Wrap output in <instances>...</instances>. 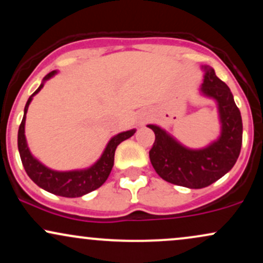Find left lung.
Masks as SVG:
<instances>
[{
    "label": "left lung",
    "mask_w": 263,
    "mask_h": 263,
    "mask_svg": "<svg viewBox=\"0 0 263 263\" xmlns=\"http://www.w3.org/2000/svg\"><path fill=\"white\" fill-rule=\"evenodd\" d=\"M203 69L200 92L218 104L221 123L218 140L204 148L192 149L159 126L147 125L156 135L149 159L157 174L165 182L190 189L205 188L224 177L236 163L242 144V120L230 89L213 68Z\"/></svg>",
    "instance_id": "1"
}]
</instances>
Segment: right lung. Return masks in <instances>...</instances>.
Returning a JSON list of instances; mask_svg holds the SVG:
<instances>
[{"mask_svg":"<svg viewBox=\"0 0 263 263\" xmlns=\"http://www.w3.org/2000/svg\"><path fill=\"white\" fill-rule=\"evenodd\" d=\"M55 74L57 70H53L49 74L45 75L41 85L29 96L28 101H27L25 115H23L22 122H21L20 129H18V151H20L21 161H22L26 173L28 174V177L38 186L52 193V194L60 195V197L78 198L83 197V195L92 192V190L100 188L102 184L106 182V179L111 173V170L114 167V157L116 147L122 141L127 140L131 136H134L136 129H129V131L121 132V134L114 136L108 141L106 148L102 152L99 161L93 163L91 167L86 168V170L58 172L45 167L37 158L32 156L31 151L28 148V144H27L25 135L26 114L28 111V106L31 104L33 96L41 91L42 87L44 86V81L49 80Z\"/></svg>","mask_w":263,"mask_h":263,"instance_id":"add662e5","label":"right lung"}]
</instances>
